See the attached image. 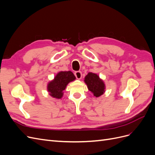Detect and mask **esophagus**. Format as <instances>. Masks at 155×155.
<instances>
[{"instance_id":"obj_1","label":"esophagus","mask_w":155,"mask_h":155,"mask_svg":"<svg viewBox=\"0 0 155 155\" xmlns=\"http://www.w3.org/2000/svg\"><path fill=\"white\" fill-rule=\"evenodd\" d=\"M74 74L78 79H80L82 78V73L81 71H77L74 73Z\"/></svg>"}]
</instances>
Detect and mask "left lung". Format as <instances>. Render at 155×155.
Returning <instances> with one entry per match:
<instances>
[{"label":"left lung","mask_w":155,"mask_h":155,"mask_svg":"<svg viewBox=\"0 0 155 155\" xmlns=\"http://www.w3.org/2000/svg\"><path fill=\"white\" fill-rule=\"evenodd\" d=\"M84 81L87 84L88 90L94 96L99 97L105 92V83L96 74L89 72L85 76Z\"/></svg>","instance_id":"8db88e82"}]
</instances>
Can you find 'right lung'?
<instances>
[{"mask_svg":"<svg viewBox=\"0 0 155 155\" xmlns=\"http://www.w3.org/2000/svg\"><path fill=\"white\" fill-rule=\"evenodd\" d=\"M76 79L71 71H61L57 74L52 81L48 83L47 90L50 95L56 99H61L63 96V91L68 84Z\"/></svg>","mask_w":155,"mask_h":155,"instance_id":"add662e5","label":"right lung"}]
</instances>
